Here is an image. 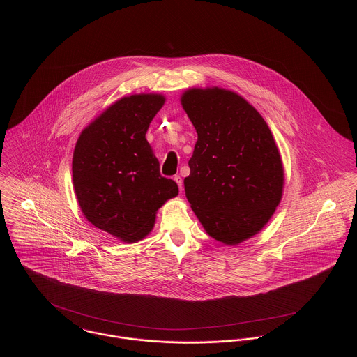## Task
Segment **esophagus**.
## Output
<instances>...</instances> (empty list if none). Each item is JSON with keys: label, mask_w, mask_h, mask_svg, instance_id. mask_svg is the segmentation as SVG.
<instances>
[{"label": "esophagus", "mask_w": 357, "mask_h": 357, "mask_svg": "<svg viewBox=\"0 0 357 357\" xmlns=\"http://www.w3.org/2000/svg\"><path fill=\"white\" fill-rule=\"evenodd\" d=\"M174 181L176 182L179 190L182 191V190H183V179H182V176H181V175H175V176H174Z\"/></svg>", "instance_id": "34e87169"}]
</instances>
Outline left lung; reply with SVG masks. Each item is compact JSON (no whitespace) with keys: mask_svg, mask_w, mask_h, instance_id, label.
Here are the masks:
<instances>
[{"mask_svg":"<svg viewBox=\"0 0 357 357\" xmlns=\"http://www.w3.org/2000/svg\"><path fill=\"white\" fill-rule=\"evenodd\" d=\"M182 105L198 134L187 199L210 237L236 245L258 233L281 201L278 149L266 121L231 91L188 89Z\"/></svg>","mask_w":357,"mask_h":357,"instance_id":"left-lung-1","label":"left lung"}]
</instances>
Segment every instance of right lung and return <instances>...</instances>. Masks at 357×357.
Here are the masks:
<instances>
[{
	"mask_svg": "<svg viewBox=\"0 0 357 357\" xmlns=\"http://www.w3.org/2000/svg\"><path fill=\"white\" fill-rule=\"evenodd\" d=\"M163 104L160 95L123 98L85 128L75 147L73 186L85 218L121 241L146 237L156 210L179 192L160 175L146 139Z\"/></svg>",
	"mask_w": 357,
	"mask_h": 357,
	"instance_id": "1",
	"label": "right lung"
}]
</instances>
